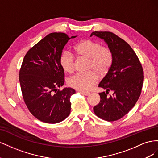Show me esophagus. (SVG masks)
<instances>
[{"label":"esophagus","mask_w":158,"mask_h":158,"mask_svg":"<svg viewBox=\"0 0 158 158\" xmlns=\"http://www.w3.org/2000/svg\"><path fill=\"white\" fill-rule=\"evenodd\" d=\"M79 93H81L82 94H84V95H85V96H88L90 94H91L89 92H85V91H80Z\"/></svg>","instance_id":"obj_1"}]
</instances>
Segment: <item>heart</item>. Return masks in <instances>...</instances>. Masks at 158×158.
I'll return each instance as SVG.
<instances>
[{
    "label": "heart",
    "mask_w": 158,
    "mask_h": 158,
    "mask_svg": "<svg viewBox=\"0 0 158 158\" xmlns=\"http://www.w3.org/2000/svg\"><path fill=\"white\" fill-rule=\"evenodd\" d=\"M73 49L79 57L89 60L87 69H93L100 75H105L110 69L113 56L109 48L103 46L101 43L86 39L76 44ZM60 64L65 72L71 73L74 71L75 58L69 52H64L60 57ZM98 80V75L93 71L83 73H77L67 80V84L71 88L80 91L91 89Z\"/></svg>",
    "instance_id": "1"
}]
</instances>
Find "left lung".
<instances>
[{"instance_id":"obj_1","label":"left lung","mask_w":158,"mask_h":158,"mask_svg":"<svg viewBox=\"0 0 158 158\" xmlns=\"http://www.w3.org/2000/svg\"><path fill=\"white\" fill-rule=\"evenodd\" d=\"M93 35L105 40L113 56L110 69L98 84L106 91L98 93L101 101L94 106V112L104 120L116 121L132 109L140 96L143 68L132 48L118 35L110 31H96L91 36ZM110 90L112 95L108 94Z\"/></svg>"}]
</instances>
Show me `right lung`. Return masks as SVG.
<instances>
[{
	"mask_svg": "<svg viewBox=\"0 0 158 158\" xmlns=\"http://www.w3.org/2000/svg\"><path fill=\"white\" fill-rule=\"evenodd\" d=\"M75 37L49 34L29 49L22 61L19 72L22 97L31 114L44 123H58L70 114V98L75 91L59 89L65 82L60 57L68 40Z\"/></svg>",
	"mask_w": 158,
	"mask_h": 158,
	"instance_id": "add662e5",
	"label": "right lung"
}]
</instances>
